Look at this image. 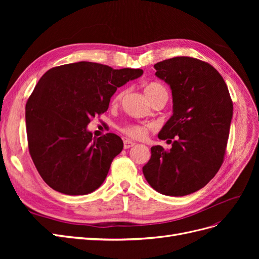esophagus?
Here are the masks:
<instances>
[{
    "mask_svg": "<svg viewBox=\"0 0 259 259\" xmlns=\"http://www.w3.org/2000/svg\"><path fill=\"white\" fill-rule=\"evenodd\" d=\"M133 146H135V142H132L130 139H124V149H128Z\"/></svg>",
    "mask_w": 259,
    "mask_h": 259,
    "instance_id": "1",
    "label": "esophagus"
}]
</instances>
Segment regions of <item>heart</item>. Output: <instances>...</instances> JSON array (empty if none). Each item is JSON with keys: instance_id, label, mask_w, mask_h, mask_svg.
<instances>
[{"instance_id": "b5f03b06", "label": "heart", "mask_w": 259, "mask_h": 259, "mask_svg": "<svg viewBox=\"0 0 259 259\" xmlns=\"http://www.w3.org/2000/svg\"><path fill=\"white\" fill-rule=\"evenodd\" d=\"M161 91H165V89H164L161 84L156 82L149 83L145 89V93L147 96L152 95V94H155ZM121 96L122 94H119V95L116 96V99H120ZM152 127H153L152 124H133V125H128L126 127H124L123 132L132 138L144 139L148 134V131Z\"/></svg>"}]
</instances>
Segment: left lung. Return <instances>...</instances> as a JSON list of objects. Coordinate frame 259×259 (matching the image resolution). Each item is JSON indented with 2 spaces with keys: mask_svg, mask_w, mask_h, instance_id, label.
I'll list each match as a JSON object with an SVG mask.
<instances>
[{
  "mask_svg": "<svg viewBox=\"0 0 259 259\" xmlns=\"http://www.w3.org/2000/svg\"><path fill=\"white\" fill-rule=\"evenodd\" d=\"M155 75L173 96V114L158 137L171 143L168 151L151 147L143 173L154 190L184 197L206 186L221 168L229 137L233 106L217 70L191 57L154 65Z\"/></svg>",
  "mask_w": 259,
  "mask_h": 259,
  "instance_id": "left-lung-1",
  "label": "left lung"
}]
</instances>
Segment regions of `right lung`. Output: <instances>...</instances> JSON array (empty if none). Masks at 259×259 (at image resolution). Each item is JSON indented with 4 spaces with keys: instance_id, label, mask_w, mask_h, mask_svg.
<instances>
[{
    "instance_id": "add662e5",
    "label": "right lung",
    "mask_w": 259,
    "mask_h": 259,
    "mask_svg": "<svg viewBox=\"0 0 259 259\" xmlns=\"http://www.w3.org/2000/svg\"><path fill=\"white\" fill-rule=\"evenodd\" d=\"M143 73L80 61L42 75L26 105V126L31 158L52 189L83 195L105 182L123 142L111 133L93 137L88 125L108 110L117 88Z\"/></svg>"
}]
</instances>
